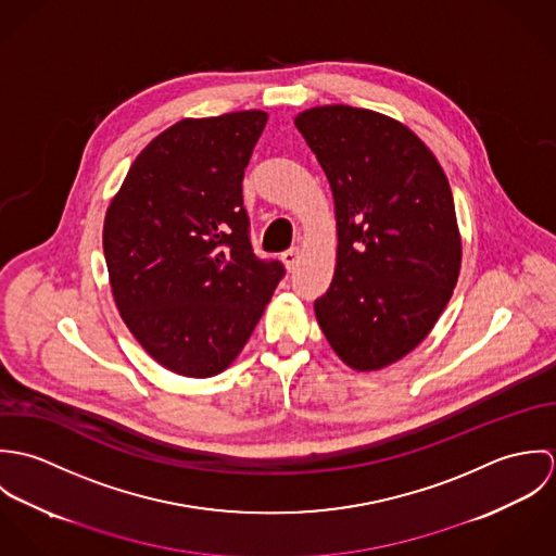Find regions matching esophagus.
Listing matches in <instances>:
<instances>
[{"mask_svg":"<svg viewBox=\"0 0 556 556\" xmlns=\"http://www.w3.org/2000/svg\"><path fill=\"white\" fill-rule=\"evenodd\" d=\"M282 261H285V265H287L289 269H293V267L298 265V261H300V248L293 245V248L285 250V252H282Z\"/></svg>","mask_w":556,"mask_h":556,"instance_id":"34e87169","label":"esophagus"}]
</instances>
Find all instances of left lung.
I'll use <instances>...</instances> for the list:
<instances>
[{
	"label": "left lung",
	"mask_w": 556,
	"mask_h": 556,
	"mask_svg": "<svg viewBox=\"0 0 556 556\" xmlns=\"http://www.w3.org/2000/svg\"><path fill=\"white\" fill-rule=\"evenodd\" d=\"M295 126L336 203L338 261L318 325L355 370L413 351L447 306L460 271L450 181L432 152L396 119L344 104L317 106Z\"/></svg>",
	"instance_id": "left-lung-1"
}]
</instances>
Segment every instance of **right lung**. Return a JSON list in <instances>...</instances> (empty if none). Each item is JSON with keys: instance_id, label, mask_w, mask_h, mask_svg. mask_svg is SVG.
<instances>
[{"instance_id": "right-lung-1", "label": "right lung", "mask_w": 556, "mask_h": 556, "mask_svg": "<svg viewBox=\"0 0 556 556\" xmlns=\"http://www.w3.org/2000/svg\"><path fill=\"white\" fill-rule=\"evenodd\" d=\"M263 111L181 119L132 162L104 218L119 315L164 368L223 372L285 276L252 250L241 181Z\"/></svg>"}]
</instances>
